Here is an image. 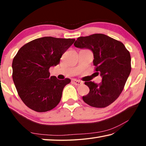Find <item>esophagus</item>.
<instances>
[{"label":"esophagus","instance_id":"obj_1","mask_svg":"<svg viewBox=\"0 0 146 146\" xmlns=\"http://www.w3.org/2000/svg\"><path fill=\"white\" fill-rule=\"evenodd\" d=\"M73 82L74 84L76 85V86H80V85L82 84H83L82 82H81V81L78 80H73Z\"/></svg>","mask_w":146,"mask_h":146}]
</instances>
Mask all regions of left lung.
Instances as JSON below:
<instances>
[{"label": "left lung", "mask_w": 146, "mask_h": 146, "mask_svg": "<svg viewBox=\"0 0 146 146\" xmlns=\"http://www.w3.org/2000/svg\"><path fill=\"white\" fill-rule=\"evenodd\" d=\"M74 46L92 51L96 73L102 77L98 84L85 82L90 92L82 97L83 100L92 107H107L119 97L129 76V52L121 42L100 33L78 37Z\"/></svg>", "instance_id": "obj_1"}]
</instances>
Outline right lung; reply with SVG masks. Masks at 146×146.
<instances>
[{
  "label": "right lung",
  "mask_w": 146,
  "mask_h": 146,
  "mask_svg": "<svg viewBox=\"0 0 146 146\" xmlns=\"http://www.w3.org/2000/svg\"><path fill=\"white\" fill-rule=\"evenodd\" d=\"M75 40L44 36L27 43L17 52L12 63V76L19 97L29 108L46 112L60 102L63 89L71 80L51 76L49 70L59 64Z\"/></svg>",
  "instance_id": "obj_1"
}]
</instances>
